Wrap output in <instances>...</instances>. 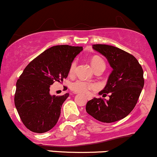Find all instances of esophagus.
<instances>
[{"label":"esophagus","mask_w":157,"mask_h":157,"mask_svg":"<svg viewBox=\"0 0 157 157\" xmlns=\"http://www.w3.org/2000/svg\"><path fill=\"white\" fill-rule=\"evenodd\" d=\"M86 98H87L88 100H91V99H92V97H90V96H86Z\"/></svg>","instance_id":"34e87169"}]
</instances>
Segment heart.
<instances>
[{"label":"heart","mask_w":157,"mask_h":157,"mask_svg":"<svg viewBox=\"0 0 157 157\" xmlns=\"http://www.w3.org/2000/svg\"><path fill=\"white\" fill-rule=\"evenodd\" d=\"M91 65L93 68L94 71H95L98 68H101V67H104L105 68V63L104 61L101 59L99 56H93L91 59ZM76 67H77V61L74 60L71 63L69 68V74L70 75H73L75 73ZM94 86L92 84L89 83L85 81H82L81 80H77L76 81L73 82L71 84L70 88L72 91L77 93H82V94H86L89 92L90 89L93 88Z\"/></svg>","instance_id":"heart-1"}]
</instances>
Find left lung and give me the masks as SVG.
Masks as SVG:
<instances>
[{"label": "left lung", "instance_id": "left-lung-1", "mask_svg": "<svg viewBox=\"0 0 157 157\" xmlns=\"http://www.w3.org/2000/svg\"><path fill=\"white\" fill-rule=\"evenodd\" d=\"M92 48L104 56L113 68L104 89L99 92L110 95L109 100H90L86 110L99 121H117L130 114L136 104L144 87L142 68L132 55L120 48L107 44H93Z\"/></svg>", "mask_w": 157, "mask_h": 157}]
</instances>
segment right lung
<instances>
[{
    "mask_svg": "<svg viewBox=\"0 0 157 157\" xmlns=\"http://www.w3.org/2000/svg\"><path fill=\"white\" fill-rule=\"evenodd\" d=\"M82 51V47L53 46L31 61L17 80L15 107L30 131L43 133L56 124L69 94L51 95L50 87L68 77L71 64Z\"/></svg>",
    "mask_w": 157,
    "mask_h": 157,
    "instance_id": "obj_1",
    "label": "right lung"
}]
</instances>
